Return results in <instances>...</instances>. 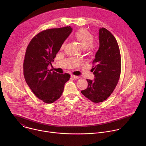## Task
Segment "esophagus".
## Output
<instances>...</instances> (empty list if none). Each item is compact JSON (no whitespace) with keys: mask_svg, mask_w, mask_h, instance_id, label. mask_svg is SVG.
<instances>
[{"mask_svg":"<svg viewBox=\"0 0 146 146\" xmlns=\"http://www.w3.org/2000/svg\"><path fill=\"white\" fill-rule=\"evenodd\" d=\"M72 77L73 78L75 79V80H76V79H78V78H79V77H78V76H74V75H72Z\"/></svg>","mask_w":146,"mask_h":146,"instance_id":"1","label":"esophagus"}]
</instances>
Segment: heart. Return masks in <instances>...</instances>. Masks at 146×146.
<instances>
[{"label": "heart", "instance_id": "heart-1", "mask_svg": "<svg viewBox=\"0 0 146 146\" xmlns=\"http://www.w3.org/2000/svg\"><path fill=\"white\" fill-rule=\"evenodd\" d=\"M74 37L82 48L86 49L88 48L90 50H94L95 47L92 44L94 37L93 35L86 29L82 28L78 30L76 32ZM64 45L65 44H63V46H64Z\"/></svg>", "mask_w": 146, "mask_h": 146}]
</instances>
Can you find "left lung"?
Returning <instances> with one entry per match:
<instances>
[{
    "instance_id": "left-lung-1",
    "label": "left lung",
    "mask_w": 146,
    "mask_h": 146,
    "mask_svg": "<svg viewBox=\"0 0 146 146\" xmlns=\"http://www.w3.org/2000/svg\"><path fill=\"white\" fill-rule=\"evenodd\" d=\"M99 42L91 70L95 78L87 79V88L81 91L94 103L105 100L111 94L119 80L121 68L119 49L114 36L106 29L100 28Z\"/></svg>"
}]
</instances>
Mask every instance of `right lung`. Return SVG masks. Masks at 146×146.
Wrapping results in <instances>:
<instances>
[{
  "instance_id": "add662e5",
  "label": "right lung",
  "mask_w": 146,
  "mask_h": 146,
  "mask_svg": "<svg viewBox=\"0 0 146 146\" xmlns=\"http://www.w3.org/2000/svg\"><path fill=\"white\" fill-rule=\"evenodd\" d=\"M72 30L69 26L43 31L27 47L23 65L24 77L34 94L45 103H52L58 99L70 78L69 74L51 72L48 66Z\"/></svg>"
}]
</instances>
